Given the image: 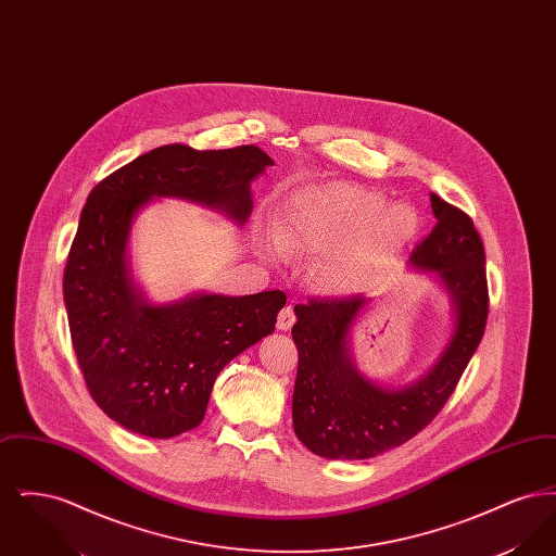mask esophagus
Returning <instances> with one entry per match:
<instances>
[{
  "label": "esophagus",
  "mask_w": 556,
  "mask_h": 556,
  "mask_svg": "<svg viewBox=\"0 0 556 556\" xmlns=\"http://www.w3.org/2000/svg\"><path fill=\"white\" fill-rule=\"evenodd\" d=\"M293 323H295L293 306H286V308L279 313V317H277V329H279V331H290L291 327H293Z\"/></svg>",
  "instance_id": "34e87169"
}]
</instances>
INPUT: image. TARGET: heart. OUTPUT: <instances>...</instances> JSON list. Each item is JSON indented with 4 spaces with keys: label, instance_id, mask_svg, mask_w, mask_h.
I'll use <instances>...</instances> for the list:
<instances>
[{
    "label": "heart",
    "instance_id": "b5f03b06",
    "mask_svg": "<svg viewBox=\"0 0 556 556\" xmlns=\"http://www.w3.org/2000/svg\"><path fill=\"white\" fill-rule=\"evenodd\" d=\"M419 231L408 204H390L372 191L344 184L306 187L288 204L277 236L263 239L275 263L291 256H325L318 281L331 293H356L396 258Z\"/></svg>",
    "mask_w": 556,
    "mask_h": 556
}]
</instances>
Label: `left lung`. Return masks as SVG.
I'll list each match as a JSON object with an SVG mask.
<instances>
[{"label": "left lung", "mask_w": 556, "mask_h": 556, "mask_svg": "<svg viewBox=\"0 0 556 556\" xmlns=\"http://www.w3.org/2000/svg\"><path fill=\"white\" fill-rule=\"evenodd\" d=\"M435 227L410 254L408 266L431 275L448 293L452 327L431 365L410 383L381 386L361 372L352 331L372 298L298 304L291 329L298 375L291 419L298 440L331 460H365L397 448L442 410L483 338L488 318L485 252L473 220L429 193Z\"/></svg>", "instance_id": "left-lung-1"}]
</instances>
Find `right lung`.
<instances>
[{
  "instance_id": "1",
  "label": "right lung",
  "mask_w": 556,
  "mask_h": 556,
  "mask_svg": "<svg viewBox=\"0 0 556 556\" xmlns=\"http://www.w3.org/2000/svg\"><path fill=\"white\" fill-rule=\"evenodd\" d=\"M275 162L256 146L200 152L162 146L106 177L87 198L64 270V304L87 390L112 421L148 438L202 424L216 375L275 331L283 291H193L156 304L132 279L137 214L179 198L243 225L252 181Z\"/></svg>"
}]
</instances>
